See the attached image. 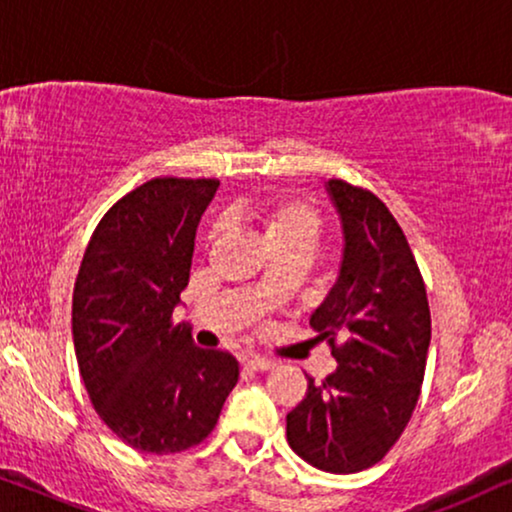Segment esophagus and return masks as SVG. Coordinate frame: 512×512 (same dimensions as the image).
Returning a JSON list of instances; mask_svg holds the SVG:
<instances>
[{
    "instance_id": "34e87169",
    "label": "esophagus",
    "mask_w": 512,
    "mask_h": 512,
    "mask_svg": "<svg viewBox=\"0 0 512 512\" xmlns=\"http://www.w3.org/2000/svg\"><path fill=\"white\" fill-rule=\"evenodd\" d=\"M248 367L252 372H267V370H271V367H274V363H271V360H267V358L255 356V358L248 360Z\"/></svg>"
}]
</instances>
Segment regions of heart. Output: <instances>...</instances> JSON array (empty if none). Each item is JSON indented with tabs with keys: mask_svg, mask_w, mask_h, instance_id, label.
Returning a JSON list of instances; mask_svg holds the SVG:
<instances>
[{
	"mask_svg": "<svg viewBox=\"0 0 512 512\" xmlns=\"http://www.w3.org/2000/svg\"><path fill=\"white\" fill-rule=\"evenodd\" d=\"M248 220L257 224L274 255L306 257L323 236V215L306 199H269L248 208ZM217 229L213 231V238Z\"/></svg>",
	"mask_w": 512,
	"mask_h": 512,
	"instance_id": "heart-1",
	"label": "heart"
}]
</instances>
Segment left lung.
Listing matches in <instances>:
<instances>
[{
	"label": "left lung",
	"mask_w": 512,
	"mask_h": 512,
	"mask_svg": "<svg viewBox=\"0 0 512 512\" xmlns=\"http://www.w3.org/2000/svg\"><path fill=\"white\" fill-rule=\"evenodd\" d=\"M344 229L337 283L311 327L337 370L288 414V442L327 473H360L388 454L417 407L431 344V309L410 243L370 189L327 182Z\"/></svg>",
	"instance_id": "8db88e82"
}]
</instances>
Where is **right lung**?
<instances>
[{"label":"right lung","instance_id":"obj_1","mask_svg":"<svg viewBox=\"0 0 512 512\" xmlns=\"http://www.w3.org/2000/svg\"><path fill=\"white\" fill-rule=\"evenodd\" d=\"M215 177H154L107 210L81 260L72 337L88 398L140 452L175 454L213 433L238 381L224 351L196 349L173 325L189 283L196 227Z\"/></svg>","mask_w":512,"mask_h":512}]
</instances>
